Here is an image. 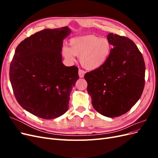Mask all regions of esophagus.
Instances as JSON below:
<instances>
[{
	"mask_svg": "<svg viewBox=\"0 0 158 158\" xmlns=\"http://www.w3.org/2000/svg\"><path fill=\"white\" fill-rule=\"evenodd\" d=\"M85 74V72L83 70H81V69H79L78 70V75H79V77L80 78H83Z\"/></svg>",
	"mask_w": 158,
	"mask_h": 158,
	"instance_id": "1",
	"label": "esophagus"
}]
</instances>
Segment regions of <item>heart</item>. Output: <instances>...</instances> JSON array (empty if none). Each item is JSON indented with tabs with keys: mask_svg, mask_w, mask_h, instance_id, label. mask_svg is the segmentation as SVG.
<instances>
[{
	"mask_svg": "<svg viewBox=\"0 0 158 158\" xmlns=\"http://www.w3.org/2000/svg\"><path fill=\"white\" fill-rule=\"evenodd\" d=\"M69 47H63L62 53L66 59L73 62L80 56V63L87 70H95L106 63L111 52V44L106 38L88 35L73 37Z\"/></svg>",
	"mask_w": 158,
	"mask_h": 158,
	"instance_id": "1",
	"label": "heart"
}]
</instances>
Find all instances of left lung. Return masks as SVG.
<instances>
[{"mask_svg": "<svg viewBox=\"0 0 158 158\" xmlns=\"http://www.w3.org/2000/svg\"><path fill=\"white\" fill-rule=\"evenodd\" d=\"M113 46L102 66L85 73L87 91L94 108L110 118L126 113L139 100L145 83V63L132 40L110 33Z\"/></svg>", "mask_w": 158, "mask_h": 158, "instance_id": "1", "label": "left lung"}]
</instances>
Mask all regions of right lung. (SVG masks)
Here are the masks:
<instances>
[{"label": "right lung", "mask_w": 158, "mask_h": 158, "mask_svg": "<svg viewBox=\"0 0 158 158\" xmlns=\"http://www.w3.org/2000/svg\"><path fill=\"white\" fill-rule=\"evenodd\" d=\"M68 26L45 29L26 38L16 47L10 66L13 92L22 108L44 119L67 111L70 94L79 78L78 69L62 62Z\"/></svg>", "instance_id": "1"}]
</instances>
